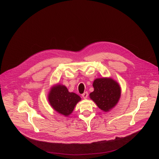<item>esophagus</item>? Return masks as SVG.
<instances>
[{"instance_id": "esophagus-1", "label": "esophagus", "mask_w": 159, "mask_h": 159, "mask_svg": "<svg viewBox=\"0 0 159 159\" xmlns=\"http://www.w3.org/2000/svg\"><path fill=\"white\" fill-rule=\"evenodd\" d=\"M82 97H83V98H87L88 97V92H85L82 94Z\"/></svg>"}]
</instances>
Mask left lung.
Wrapping results in <instances>:
<instances>
[{
	"mask_svg": "<svg viewBox=\"0 0 159 159\" xmlns=\"http://www.w3.org/2000/svg\"><path fill=\"white\" fill-rule=\"evenodd\" d=\"M93 87L94 91L89 97L100 110L108 112L116 106L121 93L117 82L111 78H97L93 83Z\"/></svg>",
	"mask_w": 159,
	"mask_h": 159,
	"instance_id": "8db88e82",
	"label": "left lung"
}]
</instances>
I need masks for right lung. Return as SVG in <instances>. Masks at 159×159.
<instances>
[{"label": "right lung", "instance_id": "1", "mask_svg": "<svg viewBox=\"0 0 159 159\" xmlns=\"http://www.w3.org/2000/svg\"><path fill=\"white\" fill-rule=\"evenodd\" d=\"M48 97L52 108L65 116H68L73 112L75 107L81 99L75 93L68 92L67 88L62 84L52 86Z\"/></svg>", "mask_w": 159, "mask_h": 159}]
</instances>
